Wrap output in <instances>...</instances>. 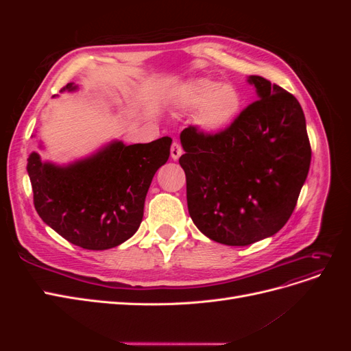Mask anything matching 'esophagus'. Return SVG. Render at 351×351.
<instances>
[{
    "instance_id": "1",
    "label": "esophagus",
    "mask_w": 351,
    "mask_h": 351,
    "mask_svg": "<svg viewBox=\"0 0 351 351\" xmlns=\"http://www.w3.org/2000/svg\"><path fill=\"white\" fill-rule=\"evenodd\" d=\"M182 154H183L182 145L177 143V142H174V143L171 145V158L174 159V161H177V159H178L180 156H182Z\"/></svg>"
}]
</instances>
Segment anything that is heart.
<instances>
[{
	"instance_id": "b5f03b06",
	"label": "heart",
	"mask_w": 351,
	"mask_h": 351,
	"mask_svg": "<svg viewBox=\"0 0 351 351\" xmlns=\"http://www.w3.org/2000/svg\"><path fill=\"white\" fill-rule=\"evenodd\" d=\"M180 108L192 112L195 123L206 134H221L234 124L243 107V95L232 83L208 77L186 82L177 92Z\"/></svg>"
}]
</instances>
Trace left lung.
<instances>
[{"label":"left lung","instance_id":"8db88e82","mask_svg":"<svg viewBox=\"0 0 351 351\" xmlns=\"http://www.w3.org/2000/svg\"><path fill=\"white\" fill-rule=\"evenodd\" d=\"M258 101L228 130L180 134L187 208L210 240L249 246L278 232L291 217L311 167L304 114L291 93L250 76Z\"/></svg>","mask_w":351,"mask_h":351}]
</instances>
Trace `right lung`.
I'll list each match as a JSON object with an SVG mask.
<instances>
[{
    "mask_svg": "<svg viewBox=\"0 0 351 351\" xmlns=\"http://www.w3.org/2000/svg\"><path fill=\"white\" fill-rule=\"evenodd\" d=\"M69 83L61 92L76 90ZM171 137L151 143L112 141L69 165L27 158L35 209L61 237L88 250H107L129 240L143 218L152 178L169 156Z\"/></svg>",
    "mask_w": 351,
    "mask_h": 351,
    "instance_id": "1",
    "label": "right lung"
}]
</instances>
